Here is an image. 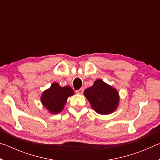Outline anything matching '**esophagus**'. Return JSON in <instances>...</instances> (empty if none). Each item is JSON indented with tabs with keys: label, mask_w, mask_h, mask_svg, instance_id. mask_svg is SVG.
Segmentation results:
<instances>
[{
	"label": "esophagus",
	"mask_w": 160,
	"mask_h": 160,
	"mask_svg": "<svg viewBox=\"0 0 160 160\" xmlns=\"http://www.w3.org/2000/svg\"><path fill=\"white\" fill-rule=\"evenodd\" d=\"M83 91H84V89L83 88H80V89H79V90H78L75 91V92H76L78 94H82L83 93Z\"/></svg>",
	"instance_id": "esophagus-1"
}]
</instances>
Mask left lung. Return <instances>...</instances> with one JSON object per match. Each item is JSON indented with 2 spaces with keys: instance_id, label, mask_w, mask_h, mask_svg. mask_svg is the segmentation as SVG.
<instances>
[{
  "instance_id": "obj_1",
  "label": "left lung",
  "mask_w": 160,
  "mask_h": 160,
  "mask_svg": "<svg viewBox=\"0 0 160 160\" xmlns=\"http://www.w3.org/2000/svg\"><path fill=\"white\" fill-rule=\"evenodd\" d=\"M84 95L92 108L99 114L112 113L118 106V91L100 79L94 81L92 86L86 89Z\"/></svg>"
}]
</instances>
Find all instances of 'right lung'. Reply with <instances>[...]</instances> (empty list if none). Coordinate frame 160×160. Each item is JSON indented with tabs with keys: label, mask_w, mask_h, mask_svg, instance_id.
Returning <instances> with one entry per match:
<instances>
[{
	"label": "right lung",
	"mask_w": 160,
	"mask_h": 160,
	"mask_svg": "<svg viewBox=\"0 0 160 160\" xmlns=\"http://www.w3.org/2000/svg\"><path fill=\"white\" fill-rule=\"evenodd\" d=\"M73 94L74 91L70 87H61L58 83L55 82L42 93L41 102L51 113L56 114L62 112L67 99Z\"/></svg>",
	"instance_id": "obj_1"
}]
</instances>
